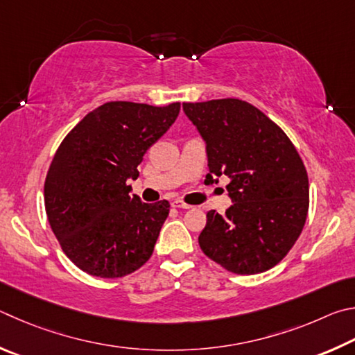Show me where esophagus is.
<instances>
[{
	"label": "esophagus",
	"instance_id": "34e87169",
	"mask_svg": "<svg viewBox=\"0 0 355 355\" xmlns=\"http://www.w3.org/2000/svg\"><path fill=\"white\" fill-rule=\"evenodd\" d=\"M173 207H176V209H190L191 206H189V204H185L182 201H174L173 202Z\"/></svg>",
	"mask_w": 355,
	"mask_h": 355
}]
</instances>
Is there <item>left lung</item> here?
Wrapping results in <instances>:
<instances>
[{
  "mask_svg": "<svg viewBox=\"0 0 355 355\" xmlns=\"http://www.w3.org/2000/svg\"><path fill=\"white\" fill-rule=\"evenodd\" d=\"M206 141L207 179L226 176L232 206L207 212L202 252L235 275H257L287 256L306 225L309 178L287 134L241 99L184 103Z\"/></svg>",
  "mask_w": 355,
  "mask_h": 355,
  "instance_id": "8db88e82",
  "label": "left lung"
}]
</instances>
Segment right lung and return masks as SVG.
Instances as JSON below:
<instances>
[{"label": "right lung", "instance_id": "add662e5", "mask_svg": "<svg viewBox=\"0 0 355 355\" xmlns=\"http://www.w3.org/2000/svg\"><path fill=\"white\" fill-rule=\"evenodd\" d=\"M181 104L112 101L60 143L45 181L46 216L62 251L87 275H130L154 251L170 202L130 196L143 155L176 121Z\"/></svg>", "mask_w": 355, "mask_h": 355}]
</instances>
